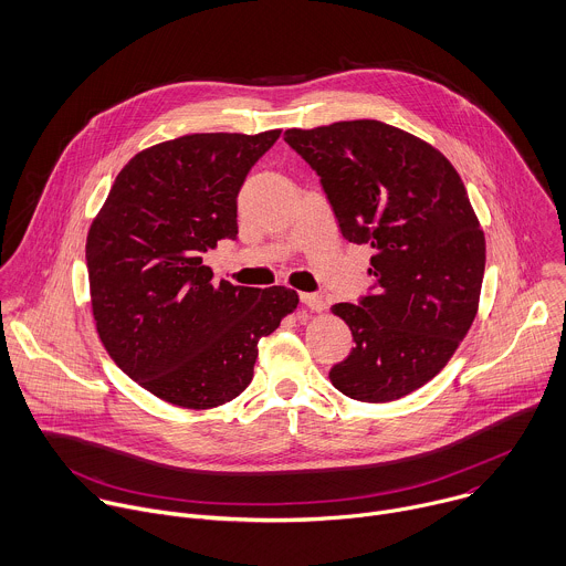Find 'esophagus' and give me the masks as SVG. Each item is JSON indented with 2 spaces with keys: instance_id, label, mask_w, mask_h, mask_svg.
I'll return each mask as SVG.
<instances>
[{
  "instance_id": "obj_1",
  "label": "esophagus",
  "mask_w": 566,
  "mask_h": 566,
  "mask_svg": "<svg viewBox=\"0 0 566 566\" xmlns=\"http://www.w3.org/2000/svg\"><path fill=\"white\" fill-rule=\"evenodd\" d=\"M301 303L312 310V312H323L325 310V301L318 296V294H307V292H301Z\"/></svg>"
}]
</instances>
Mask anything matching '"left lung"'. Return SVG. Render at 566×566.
Here are the masks:
<instances>
[{"label": "left lung", "mask_w": 566, "mask_h": 566, "mask_svg": "<svg viewBox=\"0 0 566 566\" xmlns=\"http://www.w3.org/2000/svg\"><path fill=\"white\" fill-rule=\"evenodd\" d=\"M283 138L321 176L342 234L375 252L377 292L329 307L357 344L329 381L366 403L401 399L450 361L480 307L486 241L467 187L439 149L379 120Z\"/></svg>", "instance_id": "obj_1"}]
</instances>
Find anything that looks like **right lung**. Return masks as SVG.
Here are the masks:
<instances>
[{
	"label": "right lung",
	"mask_w": 566,
	"mask_h": 566,
	"mask_svg": "<svg viewBox=\"0 0 566 566\" xmlns=\"http://www.w3.org/2000/svg\"><path fill=\"white\" fill-rule=\"evenodd\" d=\"M281 129L189 134L136 154L86 237L104 350L158 399L207 410L254 377L259 342L298 305L290 287L213 283L202 254L237 239V196Z\"/></svg>",
	"instance_id": "add662e5"
}]
</instances>
